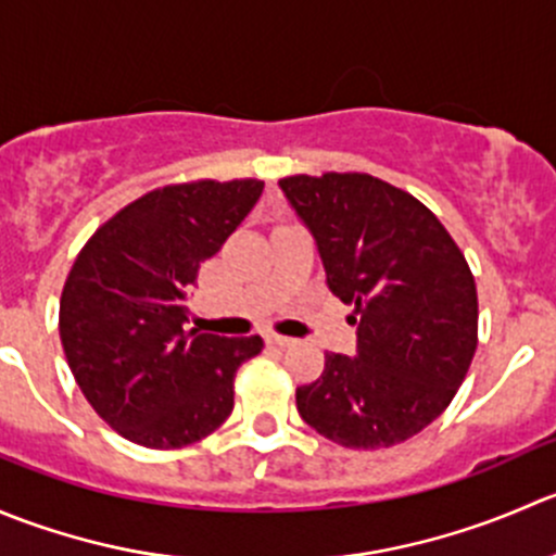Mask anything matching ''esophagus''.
I'll use <instances>...</instances> for the list:
<instances>
[{"mask_svg": "<svg viewBox=\"0 0 556 556\" xmlns=\"http://www.w3.org/2000/svg\"><path fill=\"white\" fill-rule=\"evenodd\" d=\"M265 340H267V345H278V349H289V345L294 343V340L286 338V334H278V332H267Z\"/></svg>", "mask_w": 556, "mask_h": 556, "instance_id": "34e87169", "label": "esophagus"}]
</instances>
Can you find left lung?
I'll return each instance as SVG.
<instances>
[{
  "instance_id": "left-lung-1",
  "label": "left lung",
  "mask_w": 556,
  "mask_h": 556,
  "mask_svg": "<svg viewBox=\"0 0 556 556\" xmlns=\"http://www.w3.org/2000/svg\"><path fill=\"white\" fill-rule=\"evenodd\" d=\"M316 240L334 296L354 305L356 356L327 354L296 389L302 419L345 448H389L438 419L478 345L465 254L416 197L367 173L278 180Z\"/></svg>"
}]
</instances>
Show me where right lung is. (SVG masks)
Wrapping results in <instances>:
<instances>
[{"label": "right lung", "mask_w": 556, "mask_h": 556, "mask_svg": "<svg viewBox=\"0 0 556 556\" xmlns=\"http://www.w3.org/2000/svg\"><path fill=\"white\" fill-rule=\"evenodd\" d=\"M265 184L194 180L153 189L91 235L59 302L67 365L91 408L126 441L180 448L235 408V372L260 334L186 332V294Z\"/></svg>", "instance_id": "1"}]
</instances>
